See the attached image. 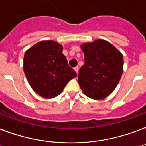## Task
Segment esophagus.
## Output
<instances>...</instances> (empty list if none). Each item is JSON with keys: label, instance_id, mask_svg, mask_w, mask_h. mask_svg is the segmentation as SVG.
Returning a JSON list of instances; mask_svg holds the SVG:
<instances>
[{"label": "esophagus", "instance_id": "1", "mask_svg": "<svg viewBox=\"0 0 146 146\" xmlns=\"http://www.w3.org/2000/svg\"><path fill=\"white\" fill-rule=\"evenodd\" d=\"M79 66H76V67H74V70L76 71V73H78V72H79Z\"/></svg>", "mask_w": 146, "mask_h": 146}]
</instances>
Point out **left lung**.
<instances>
[{
    "instance_id": "obj_1",
    "label": "left lung",
    "mask_w": 146,
    "mask_h": 146,
    "mask_svg": "<svg viewBox=\"0 0 146 146\" xmlns=\"http://www.w3.org/2000/svg\"><path fill=\"white\" fill-rule=\"evenodd\" d=\"M85 64L80 68L78 82L83 93L90 98L103 99L115 89L123 70L122 54L104 40L81 45Z\"/></svg>"
}]
</instances>
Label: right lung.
Here are the masks:
<instances>
[{
  "label": "right lung",
  "mask_w": 146,
  "mask_h": 146,
  "mask_svg": "<svg viewBox=\"0 0 146 146\" xmlns=\"http://www.w3.org/2000/svg\"><path fill=\"white\" fill-rule=\"evenodd\" d=\"M62 51L63 46L59 43L42 41L25 53L24 73L30 86L42 97H56L67 82L76 76Z\"/></svg>",
  "instance_id": "right-lung-1"
}]
</instances>
